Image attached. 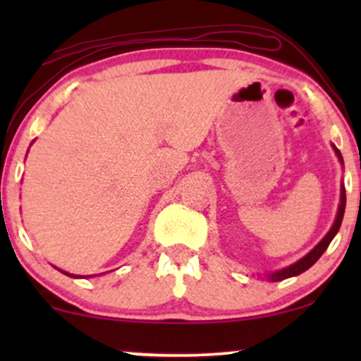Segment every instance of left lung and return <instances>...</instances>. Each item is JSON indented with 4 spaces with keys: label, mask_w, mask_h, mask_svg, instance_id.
Instances as JSON below:
<instances>
[{
    "label": "left lung",
    "mask_w": 361,
    "mask_h": 361,
    "mask_svg": "<svg viewBox=\"0 0 361 361\" xmlns=\"http://www.w3.org/2000/svg\"><path fill=\"white\" fill-rule=\"evenodd\" d=\"M334 149V152H336L339 163H343V156L341 152H339V149L334 146V144H331ZM345 207H346V192H345V185L341 183V195H339V205H338V214H336V219H334L333 226H331V229L327 231V234L324 235V238L319 241L316 246L310 250L307 255L304 256V258H300L299 261H295V263H292L290 267H285L281 268V270L279 271H273V273H268V280L270 281H280V280H285V279H290V276H297L300 275V273H304L305 270H309L310 267H312L316 261L321 258L322 252H324L327 250V246H329L331 241L334 239V235L338 234L339 227H341V222H343V215H345Z\"/></svg>",
    "instance_id": "obj_1"
}]
</instances>
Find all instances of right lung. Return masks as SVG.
<instances>
[{"label": "right lung", "mask_w": 361, "mask_h": 361, "mask_svg": "<svg viewBox=\"0 0 361 361\" xmlns=\"http://www.w3.org/2000/svg\"><path fill=\"white\" fill-rule=\"evenodd\" d=\"M61 273H64V275H68V276H71V279H81L80 275H73V273H68V271H64V270H59ZM91 276V275H90Z\"/></svg>", "instance_id": "obj_1"}]
</instances>
